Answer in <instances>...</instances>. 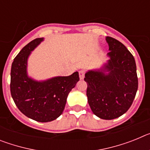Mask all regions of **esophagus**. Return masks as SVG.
I'll use <instances>...</instances> for the list:
<instances>
[{"instance_id": "esophagus-1", "label": "esophagus", "mask_w": 150, "mask_h": 150, "mask_svg": "<svg viewBox=\"0 0 150 150\" xmlns=\"http://www.w3.org/2000/svg\"><path fill=\"white\" fill-rule=\"evenodd\" d=\"M79 79H84L85 71H83V70H81V71H79Z\"/></svg>"}]
</instances>
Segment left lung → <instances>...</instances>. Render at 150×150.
Masks as SVG:
<instances>
[{
  "instance_id": "1",
  "label": "left lung",
  "mask_w": 150,
  "mask_h": 150,
  "mask_svg": "<svg viewBox=\"0 0 150 150\" xmlns=\"http://www.w3.org/2000/svg\"><path fill=\"white\" fill-rule=\"evenodd\" d=\"M110 57L104 68L85 74L86 95L94 114L102 120L120 117L132 106L137 93L138 79L132 54L117 40L106 38ZM109 72L105 74V71Z\"/></svg>"
}]
</instances>
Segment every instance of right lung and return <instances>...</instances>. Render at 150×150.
Instances as JSON below:
<instances>
[{"instance_id": "right-lung-1", "label": "right lung", "mask_w": 150, "mask_h": 150, "mask_svg": "<svg viewBox=\"0 0 150 150\" xmlns=\"http://www.w3.org/2000/svg\"><path fill=\"white\" fill-rule=\"evenodd\" d=\"M43 40L37 38L28 43L16 55L11 67L10 92L18 110L40 122H47L60 116L69 92L79 80V73L36 81L28 76L27 62L31 51Z\"/></svg>"}]
</instances>
